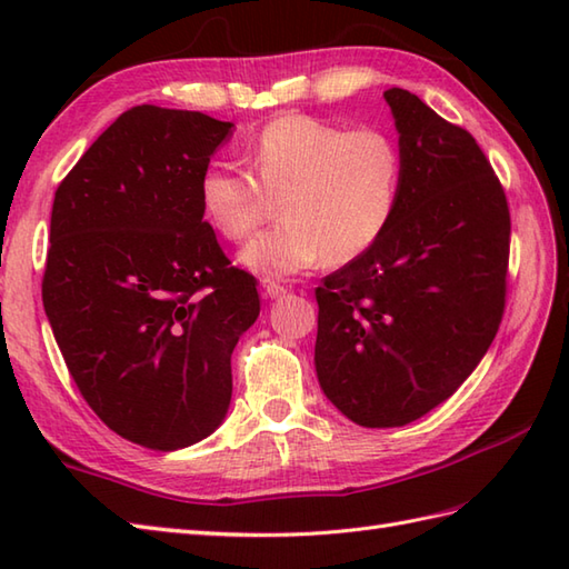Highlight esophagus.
I'll use <instances>...</instances> for the list:
<instances>
[{
  "label": "esophagus",
  "instance_id": "esophagus-1",
  "mask_svg": "<svg viewBox=\"0 0 569 569\" xmlns=\"http://www.w3.org/2000/svg\"><path fill=\"white\" fill-rule=\"evenodd\" d=\"M261 288H263V293L269 296V298H281V296L288 293V288L283 283L273 281V278H269V276L261 278Z\"/></svg>",
  "mask_w": 569,
  "mask_h": 569
}]
</instances>
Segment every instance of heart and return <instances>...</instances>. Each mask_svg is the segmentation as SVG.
I'll use <instances>...</instances> for the list:
<instances>
[{
	"instance_id": "b5f03b06",
	"label": "heart",
	"mask_w": 569,
	"mask_h": 569,
	"mask_svg": "<svg viewBox=\"0 0 569 569\" xmlns=\"http://www.w3.org/2000/svg\"><path fill=\"white\" fill-rule=\"evenodd\" d=\"M247 156L253 176L210 163L198 196L204 220L227 241L249 239L278 200L281 220L241 251V263L257 273L355 261L383 237L401 204L403 151L383 129L283 114L261 127Z\"/></svg>"
}]
</instances>
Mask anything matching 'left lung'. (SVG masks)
<instances>
[{
    "instance_id": "left-lung-1",
    "label": "left lung",
    "mask_w": 569,
    "mask_h": 569,
    "mask_svg": "<svg viewBox=\"0 0 569 569\" xmlns=\"http://www.w3.org/2000/svg\"><path fill=\"white\" fill-rule=\"evenodd\" d=\"M406 178L391 227L322 278L316 369L365 428H401L447 401L487 355L506 308L511 212L477 139L418 94L383 92Z\"/></svg>"
}]
</instances>
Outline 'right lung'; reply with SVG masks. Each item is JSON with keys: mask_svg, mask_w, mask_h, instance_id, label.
<instances>
[{"mask_svg": "<svg viewBox=\"0 0 569 569\" xmlns=\"http://www.w3.org/2000/svg\"><path fill=\"white\" fill-rule=\"evenodd\" d=\"M232 122L131 107L60 180L43 308L78 391L107 428L180 450L220 426L257 278L224 257L200 176Z\"/></svg>", "mask_w": 569, "mask_h": 569, "instance_id": "obj_1", "label": "right lung"}]
</instances>
